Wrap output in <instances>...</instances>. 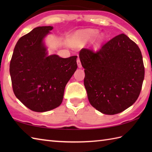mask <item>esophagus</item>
I'll list each match as a JSON object with an SVG mask.
<instances>
[{"mask_svg":"<svg viewBox=\"0 0 152 152\" xmlns=\"http://www.w3.org/2000/svg\"><path fill=\"white\" fill-rule=\"evenodd\" d=\"M77 64H78V66L80 69H81L82 68V64H81V62H80V60L79 58H78V59H77Z\"/></svg>","mask_w":152,"mask_h":152,"instance_id":"1","label":"esophagus"}]
</instances>
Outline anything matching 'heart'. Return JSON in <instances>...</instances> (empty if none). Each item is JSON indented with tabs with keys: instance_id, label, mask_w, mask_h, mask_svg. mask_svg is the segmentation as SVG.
<instances>
[{
	"instance_id": "heart-1",
	"label": "heart",
	"mask_w": 152,
	"mask_h": 152,
	"mask_svg": "<svg viewBox=\"0 0 152 152\" xmlns=\"http://www.w3.org/2000/svg\"><path fill=\"white\" fill-rule=\"evenodd\" d=\"M99 32L96 30H91L84 32L81 34V38L86 42H92L95 40V38L98 35ZM103 37L102 35H100V36L96 38V44H101L102 41H103Z\"/></svg>"
}]
</instances>
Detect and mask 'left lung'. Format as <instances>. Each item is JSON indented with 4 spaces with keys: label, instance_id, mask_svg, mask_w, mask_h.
Instances as JSON below:
<instances>
[{
    "label": "left lung",
    "instance_id": "1",
    "mask_svg": "<svg viewBox=\"0 0 152 152\" xmlns=\"http://www.w3.org/2000/svg\"><path fill=\"white\" fill-rule=\"evenodd\" d=\"M79 57L84 69V86L93 107L114 115L137 101L144 78L139 48L124 34L104 44L97 52L82 48Z\"/></svg>",
    "mask_w": 152,
    "mask_h": 152
}]
</instances>
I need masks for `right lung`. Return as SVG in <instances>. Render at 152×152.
I'll list each match as a JSON object with an SVG mask.
<instances>
[{
  "instance_id": "add662e5",
  "label": "right lung",
  "mask_w": 152,
  "mask_h": 152,
  "mask_svg": "<svg viewBox=\"0 0 152 152\" xmlns=\"http://www.w3.org/2000/svg\"><path fill=\"white\" fill-rule=\"evenodd\" d=\"M52 29L36 27L19 38L10 64L15 96L34 112H48L61 105L66 83L78 67L77 56L48 54L44 40Z\"/></svg>"
}]
</instances>
